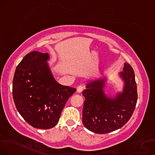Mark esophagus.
<instances>
[{
    "label": "esophagus",
    "mask_w": 155,
    "mask_h": 155,
    "mask_svg": "<svg viewBox=\"0 0 155 155\" xmlns=\"http://www.w3.org/2000/svg\"><path fill=\"white\" fill-rule=\"evenodd\" d=\"M83 89H84V86L83 85H81L77 87V91L78 93H81L82 91H83Z\"/></svg>",
    "instance_id": "esophagus-1"
}]
</instances>
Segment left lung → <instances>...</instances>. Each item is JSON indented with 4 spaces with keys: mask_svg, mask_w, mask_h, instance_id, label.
I'll use <instances>...</instances> for the list:
<instances>
[{
    "mask_svg": "<svg viewBox=\"0 0 155 155\" xmlns=\"http://www.w3.org/2000/svg\"><path fill=\"white\" fill-rule=\"evenodd\" d=\"M121 74L125 87L123 94L115 100L105 97L101 81L89 83L83 91V124L88 130L96 134L112 132L124 127L132 116L138 95L134 72L129 63L124 64Z\"/></svg>",
    "mask_w": 155,
    "mask_h": 155,
    "instance_id": "1",
    "label": "left lung"
}]
</instances>
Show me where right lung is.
I'll return each instance as SVG.
<instances>
[{
    "instance_id": "right-lung-1",
    "label": "right lung",
    "mask_w": 155,
    "mask_h": 155,
    "mask_svg": "<svg viewBox=\"0 0 155 155\" xmlns=\"http://www.w3.org/2000/svg\"><path fill=\"white\" fill-rule=\"evenodd\" d=\"M47 53L34 51L17 66L13 98L20 115L31 127L49 129L58 123L67 101L76 91L55 81L47 64Z\"/></svg>"
}]
</instances>
